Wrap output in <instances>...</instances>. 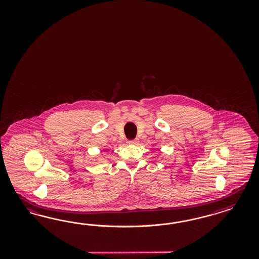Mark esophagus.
<instances>
[{"label":"esophagus","instance_id":"1","mask_svg":"<svg viewBox=\"0 0 259 259\" xmlns=\"http://www.w3.org/2000/svg\"><path fill=\"white\" fill-rule=\"evenodd\" d=\"M138 140H133V141H127V143H129V144H138Z\"/></svg>","mask_w":259,"mask_h":259}]
</instances>
